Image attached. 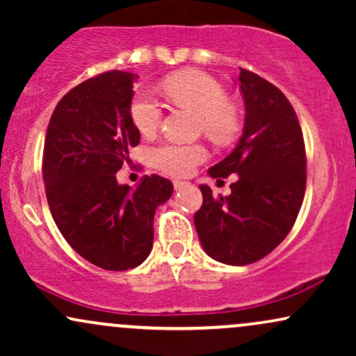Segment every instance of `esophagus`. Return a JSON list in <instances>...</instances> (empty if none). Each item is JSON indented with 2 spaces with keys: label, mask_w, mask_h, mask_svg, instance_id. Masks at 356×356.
I'll return each instance as SVG.
<instances>
[{
  "label": "esophagus",
  "mask_w": 356,
  "mask_h": 356,
  "mask_svg": "<svg viewBox=\"0 0 356 356\" xmlns=\"http://www.w3.org/2000/svg\"><path fill=\"white\" fill-rule=\"evenodd\" d=\"M187 186H189V182H186V181H174V189L175 191H181Z\"/></svg>",
  "instance_id": "1"
}]
</instances>
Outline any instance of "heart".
Here are the masks:
<instances>
[{"label":"heart","mask_w":356,"mask_h":356,"mask_svg":"<svg viewBox=\"0 0 356 356\" xmlns=\"http://www.w3.org/2000/svg\"><path fill=\"white\" fill-rule=\"evenodd\" d=\"M162 92L174 105L197 113L199 129L216 144H229L238 136L239 110L226 99L222 85L207 73H174L162 81ZM130 118L142 136H154L162 122L161 104L149 92H138L130 104ZM206 157V149L201 145L165 144L154 150L155 165L170 175H187Z\"/></svg>","instance_id":"b5f03b06"}]
</instances>
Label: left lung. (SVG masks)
Returning a JSON list of instances; mask_svg holds the SVG:
<instances>
[{
  "label": "left lung",
  "instance_id": "left-lung-1",
  "mask_svg": "<svg viewBox=\"0 0 356 356\" xmlns=\"http://www.w3.org/2000/svg\"><path fill=\"white\" fill-rule=\"evenodd\" d=\"M238 83L246 107L243 136L209 175L239 177L227 197H214L211 187L199 186L202 206L194 214L204 251L231 266L263 259L288 236L306 189L305 142L295 108L256 73L241 68Z\"/></svg>",
  "mask_w": 356,
  "mask_h": 356
}]
</instances>
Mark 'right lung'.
Returning a JSON list of instances; mask_svg holds the SVG:
<instances>
[{
	"instance_id": "add662e5",
	"label": "right lung",
	"mask_w": 356,
	"mask_h": 356,
	"mask_svg": "<svg viewBox=\"0 0 356 356\" xmlns=\"http://www.w3.org/2000/svg\"><path fill=\"white\" fill-rule=\"evenodd\" d=\"M137 75L112 70L76 85L53 110L43 149L48 206L67 243L108 271L137 268L152 251L154 214L172 182L144 175L136 189L117 182L140 142L130 118Z\"/></svg>"
}]
</instances>
